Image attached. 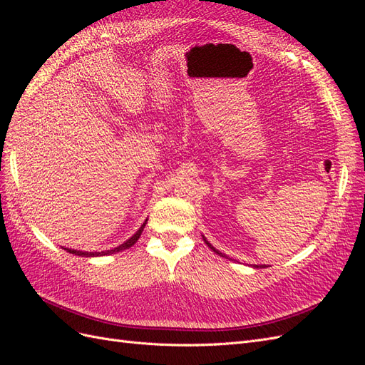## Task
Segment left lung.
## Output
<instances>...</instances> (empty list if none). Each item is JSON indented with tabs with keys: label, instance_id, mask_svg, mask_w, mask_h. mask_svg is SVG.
Segmentation results:
<instances>
[{
	"label": "left lung",
	"instance_id": "left-lung-1",
	"mask_svg": "<svg viewBox=\"0 0 365 365\" xmlns=\"http://www.w3.org/2000/svg\"><path fill=\"white\" fill-rule=\"evenodd\" d=\"M202 239H204V242H205V244H207V247H208L210 250H212V251H215V252L217 254V256H220V257H227V256H225V254H222V252H220V251H217V250H216V248H215V247H213L212 244H210V242H208V240H207V239H205L204 236H202ZM227 259H228V257H227ZM254 267H256V268H259V264H254Z\"/></svg>",
	"mask_w": 365,
	"mask_h": 365
}]
</instances>
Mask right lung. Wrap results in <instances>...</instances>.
Returning a JSON list of instances; mask_svg holds the SVG:
<instances>
[{"mask_svg":"<svg viewBox=\"0 0 365 365\" xmlns=\"http://www.w3.org/2000/svg\"><path fill=\"white\" fill-rule=\"evenodd\" d=\"M146 222H148V220H145V224H143V225L135 231V235H132V237H129L126 242H123V244L115 247V248H113V250H105V251H79V250H71V248H63V250L67 251V252H70V254H74V256H81V257H101V256H109V254L120 252V251L128 250V248H130L132 245H134L135 242L140 239V236H141V233H143V230H145Z\"/></svg>","mask_w":365,"mask_h":365,"instance_id":"1","label":"right lung"}]
</instances>
